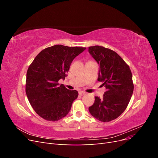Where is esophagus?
<instances>
[{"label": "esophagus", "instance_id": "34e87169", "mask_svg": "<svg viewBox=\"0 0 158 158\" xmlns=\"http://www.w3.org/2000/svg\"><path fill=\"white\" fill-rule=\"evenodd\" d=\"M85 94V93L84 92H83V91H80V92H79V95H84Z\"/></svg>", "mask_w": 158, "mask_h": 158}]
</instances>
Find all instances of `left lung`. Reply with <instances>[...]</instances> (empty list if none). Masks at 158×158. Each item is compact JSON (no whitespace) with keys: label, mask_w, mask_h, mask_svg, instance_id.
I'll list each match as a JSON object with an SVG mask.
<instances>
[{"label":"left lung","mask_w":158,"mask_h":158,"mask_svg":"<svg viewBox=\"0 0 158 158\" xmlns=\"http://www.w3.org/2000/svg\"><path fill=\"white\" fill-rule=\"evenodd\" d=\"M88 51L99 65L98 80L107 91L103 98L95 97L89 107L92 115L102 122H109L125 111L134 90L130 68L116 52L103 47H89Z\"/></svg>","instance_id":"obj_1"}]
</instances>
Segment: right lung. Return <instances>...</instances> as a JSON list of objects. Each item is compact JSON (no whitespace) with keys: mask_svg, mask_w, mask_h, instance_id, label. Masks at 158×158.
<instances>
[{"mask_svg":"<svg viewBox=\"0 0 158 158\" xmlns=\"http://www.w3.org/2000/svg\"><path fill=\"white\" fill-rule=\"evenodd\" d=\"M85 47L56 45L42 50L27 71L26 93L38 115L49 121H56L69 113L76 90H69L60 79H65L72 62Z\"/></svg>","mask_w":158,"mask_h":158,"instance_id":"add662e5","label":"right lung"}]
</instances>
